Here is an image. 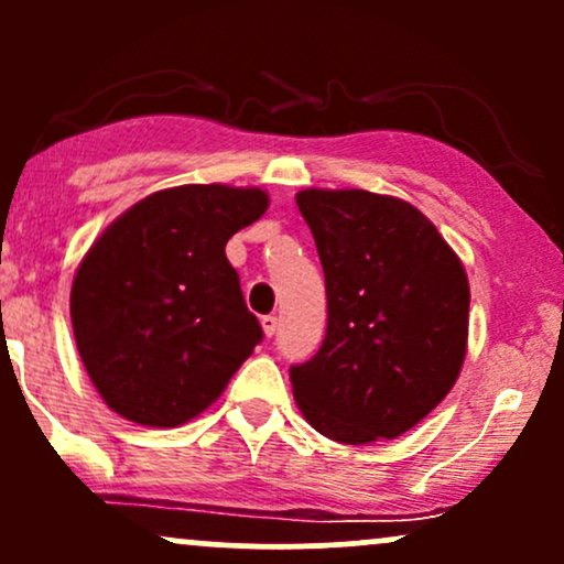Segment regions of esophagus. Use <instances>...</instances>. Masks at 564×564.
Wrapping results in <instances>:
<instances>
[{
  "label": "esophagus",
  "mask_w": 564,
  "mask_h": 564,
  "mask_svg": "<svg viewBox=\"0 0 564 564\" xmlns=\"http://www.w3.org/2000/svg\"><path fill=\"white\" fill-rule=\"evenodd\" d=\"M262 332H264V336H273L278 332L275 315H262Z\"/></svg>",
  "instance_id": "34e87169"
}]
</instances>
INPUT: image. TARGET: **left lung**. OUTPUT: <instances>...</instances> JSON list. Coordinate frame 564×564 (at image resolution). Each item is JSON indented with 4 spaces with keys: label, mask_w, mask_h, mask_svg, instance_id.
<instances>
[{
    "label": "left lung",
    "mask_w": 564,
    "mask_h": 564,
    "mask_svg": "<svg viewBox=\"0 0 564 564\" xmlns=\"http://www.w3.org/2000/svg\"><path fill=\"white\" fill-rule=\"evenodd\" d=\"M326 275L318 352L291 366L310 426L347 445L394 440L451 392L467 355L469 281L408 200L368 191L296 193Z\"/></svg>",
    "instance_id": "obj_1"
}]
</instances>
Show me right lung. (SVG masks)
<instances>
[{"mask_svg": "<svg viewBox=\"0 0 564 564\" xmlns=\"http://www.w3.org/2000/svg\"><path fill=\"white\" fill-rule=\"evenodd\" d=\"M268 204L260 187H166L127 209L84 254L70 323L111 411L142 426L185 424L254 352L262 326L225 243Z\"/></svg>", "mask_w": 564, "mask_h": 564, "instance_id": "right-lung-1", "label": "right lung"}]
</instances>
